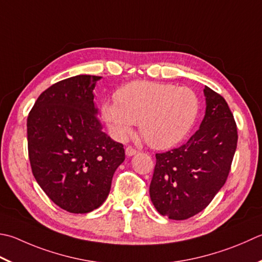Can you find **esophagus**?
Returning a JSON list of instances; mask_svg holds the SVG:
<instances>
[{"mask_svg":"<svg viewBox=\"0 0 262 262\" xmlns=\"http://www.w3.org/2000/svg\"><path fill=\"white\" fill-rule=\"evenodd\" d=\"M136 153H137V150H136V148L133 147V146L128 145V146L126 147V156H127V157H132V156L136 155Z\"/></svg>","mask_w":262,"mask_h":262,"instance_id":"34e87169","label":"esophagus"}]
</instances>
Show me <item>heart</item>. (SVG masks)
<instances>
[{"mask_svg": "<svg viewBox=\"0 0 262 262\" xmlns=\"http://www.w3.org/2000/svg\"><path fill=\"white\" fill-rule=\"evenodd\" d=\"M115 103L102 105V117L119 138L138 125L143 140L155 148H167L181 142L199 114V99L188 87L148 80H136L118 90Z\"/></svg>", "mask_w": 262, "mask_h": 262, "instance_id": "heart-1", "label": "heart"}]
</instances>
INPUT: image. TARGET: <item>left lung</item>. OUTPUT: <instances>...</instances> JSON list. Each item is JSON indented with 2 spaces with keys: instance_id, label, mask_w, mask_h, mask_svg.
Returning a JSON list of instances; mask_svg holds the SVG:
<instances>
[{
  "instance_id": "1",
  "label": "left lung",
  "mask_w": 262,
  "mask_h": 262,
  "mask_svg": "<svg viewBox=\"0 0 262 262\" xmlns=\"http://www.w3.org/2000/svg\"><path fill=\"white\" fill-rule=\"evenodd\" d=\"M206 116L189 140L157 153L151 201L169 219L201 212L226 183L237 146V127L224 97L206 86Z\"/></svg>"
}]
</instances>
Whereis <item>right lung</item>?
I'll list each match as a JSON object with an SVG mask.
<instances>
[{
    "label": "right lung",
    "instance_id": "obj_1",
    "mask_svg": "<svg viewBox=\"0 0 262 262\" xmlns=\"http://www.w3.org/2000/svg\"><path fill=\"white\" fill-rule=\"evenodd\" d=\"M100 76L78 75L50 86L27 118L33 175L52 201L71 213H87L109 195L125 160L121 143L102 132L93 91Z\"/></svg>",
    "mask_w": 262,
    "mask_h": 262
}]
</instances>
